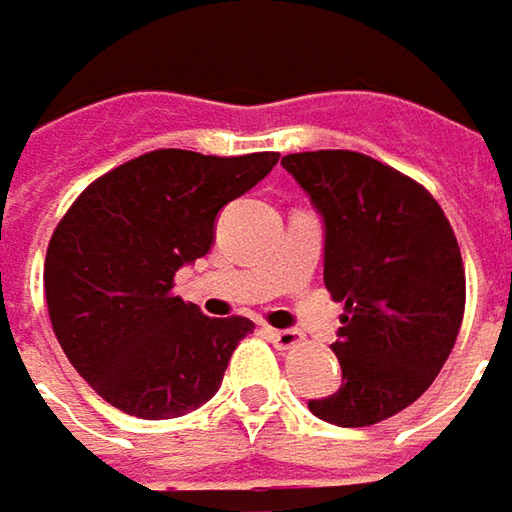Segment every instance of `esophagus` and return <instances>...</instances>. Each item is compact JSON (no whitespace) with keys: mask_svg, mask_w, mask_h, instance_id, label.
Returning <instances> with one entry per match:
<instances>
[{"mask_svg":"<svg viewBox=\"0 0 512 512\" xmlns=\"http://www.w3.org/2000/svg\"><path fill=\"white\" fill-rule=\"evenodd\" d=\"M266 334H269V340L278 349H293V346L302 343V334L299 331H290V328H266Z\"/></svg>","mask_w":512,"mask_h":512,"instance_id":"esophagus-1","label":"esophagus"}]
</instances>
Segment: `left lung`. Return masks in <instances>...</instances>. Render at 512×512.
<instances>
[{"label":"left lung","instance_id":"left-lung-1","mask_svg":"<svg viewBox=\"0 0 512 512\" xmlns=\"http://www.w3.org/2000/svg\"><path fill=\"white\" fill-rule=\"evenodd\" d=\"M325 222V287L346 304L331 346L343 384L310 413L366 428L410 407L454 349L466 272L437 199L387 163L322 149L284 155Z\"/></svg>","mask_w":512,"mask_h":512}]
</instances>
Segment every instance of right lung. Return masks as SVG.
<instances>
[{
	"instance_id": "add662e5",
	"label": "right lung",
	"mask_w": 512,
	"mask_h": 512,
	"mask_svg": "<svg viewBox=\"0 0 512 512\" xmlns=\"http://www.w3.org/2000/svg\"><path fill=\"white\" fill-rule=\"evenodd\" d=\"M278 152L216 158L158 149L96 178L46 249V304L75 372L108 404L175 419L222 384L246 316L210 319L172 293L208 255L216 213L272 172Z\"/></svg>"
}]
</instances>
